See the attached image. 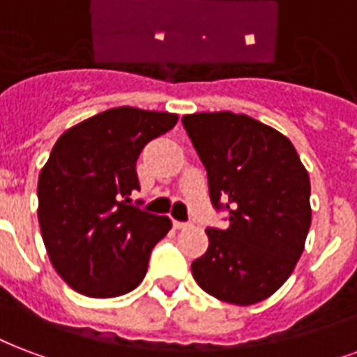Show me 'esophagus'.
Masks as SVG:
<instances>
[{"label":"esophagus","mask_w":357,"mask_h":357,"mask_svg":"<svg viewBox=\"0 0 357 357\" xmlns=\"http://www.w3.org/2000/svg\"><path fill=\"white\" fill-rule=\"evenodd\" d=\"M192 226V222H181V220H173V227L175 229H186V227Z\"/></svg>","instance_id":"esophagus-1"}]
</instances>
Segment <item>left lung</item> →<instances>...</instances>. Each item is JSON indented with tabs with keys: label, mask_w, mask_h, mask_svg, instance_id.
Returning a JSON list of instances; mask_svg holds the SVG:
<instances>
[{
	"label": "left lung",
	"mask_w": 357,
	"mask_h": 357,
	"mask_svg": "<svg viewBox=\"0 0 357 357\" xmlns=\"http://www.w3.org/2000/svg\"><path fill=\"white\" fill-rule=\"evenodd\" d=\"M207 169L213 207L227 226L207 227V252L192 264L220 301L254 305L273 296L301 258L310 227V181L290 139L246 114L182 118Z\"/></svg>",
	"instance_id": "8db88e82"
}]
</instances>
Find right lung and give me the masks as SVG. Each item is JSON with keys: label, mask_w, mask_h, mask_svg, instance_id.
<instances>
[{"label": "right lung", "mask_w": 357, "mask_h": 357, "mask_svg": "<svg viewBox=\"0 0 357 357\" xmlns=\"http://www.w3.org/2000/svg\"><path fill=\"white\" fill-rule=\"evenodd\" d=\"M178 116L116 107L67 130L39 175V226L48 258L73 290L116 297L135 290L171 220L131 203L137 158Z\"/></svg>", "instance_id": "add662e5"}]
</instances>
